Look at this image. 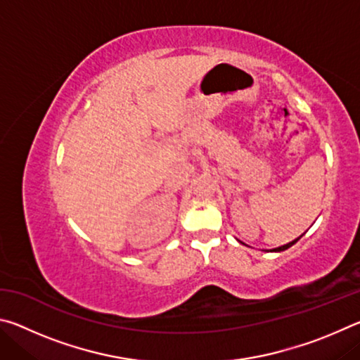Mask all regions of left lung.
Returning <instances> with one entry per match:
<instances>
[{"label":"left lung","instance_id":"left-lung-1","mask_svg":"<svg viewBox=\"0 0 360 360\" xmlns=\"http://www.w3.org/2000/svg\"><path fill=\"white\" fill-rule=\"evenodd\" d=\"M300 238H302V236H298L297 240L290 241V243H288V245H284V246H281V248H276V249H273V251H275V252H281V251H285V249H289L292 245H295V243H297L298 240H300Z\"/></svg>","mask_w":360,"mask_h":360}]
</instances>
